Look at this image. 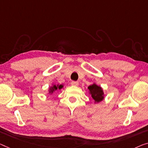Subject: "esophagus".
Masks as SVG:
<instances>
[{"label": "esophagus", "instance_id": "1", "mask_svg": "<svg viewBox=\"0 0 148 148\" xmlns=\"http://www.w3.org/2000/svg\"><path fill=\"white\" fill-rule=\"evenodd\" d=\"M71 84L72 86H78V82L76 81H72L71 82Z\"/></svg>", "mask_w": 148, "mask_h": 148}]
</instances>
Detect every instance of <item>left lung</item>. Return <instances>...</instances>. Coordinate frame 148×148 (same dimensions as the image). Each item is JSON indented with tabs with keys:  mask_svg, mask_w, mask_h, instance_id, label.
Returning <instances> with one entry per match:
<instances>
[{
	"mask_svg": "<svg viewBox=\"0 0 148 148\" xmlns=\"http://www.w3.org/2000/svg\"><path fill=\"white\" fill-rule=\"evenodd\" d=\"M90 94H92V98L95 100V102L98 103L102 101L103 99V92L102 88L97 86L95 84L90 85L88 87Z\"/></svg>",
	"mask_w": 148,
	"mask_h": 148,
	"instance_id": "left-lung-1",
	"label": "left lung"
}]
</instances>
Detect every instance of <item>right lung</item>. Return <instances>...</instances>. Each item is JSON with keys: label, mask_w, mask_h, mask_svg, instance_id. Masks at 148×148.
<instances>
[{"label": "right lung", "mask_w": 148, "mask_h": 148, "mask_svg": "<svg viewBox=\"0 0 148 148\" xmlns=\"http://www.w3.org/2000/svg\"><path fill=\"white\" fill-rule=\"evenodd\" d=\"M62 87H63L62 85H60V86L54 85L51 88H50V93H52V92H54V90H58V89L60 90L61 88H62Z\"/></svg>", "instance_id": "right-lung-1"}]
</instances>
